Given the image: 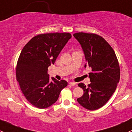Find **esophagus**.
Wrapping results in <instances>:
<instances>
[{
  "instance_id": "1",
  "label": "esophagus",
  "mask_w": 132,
  "mask_h": 132,
  "mask_svg": "<svg viewBox=\"0 0 132 132\" xmlns=\"http://www.w3.org/2000/svg\"><path fill=\"white\" fill-rule=\"evenodd\" d=\"M69 84H70V86H75V85H76V83H75V82H70V83H69Z\"/></svg>"
}]
</instances>
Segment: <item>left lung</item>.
I'll list each match as a JSON object with an SVG mask.
<instances>
[{"label": "left lung", "mask_w": 132, "mask_h": 132, "mask_svg": "<svg viewBox=\"0 0 132 132\" xmlns=\"http://www.w3.org/2000/svg\"><path fill=\"white\" fill-rule=\"evenodd\" d=\"M73 36L81 45L86 62L92 69L89 73L91 83L88 86L83 83L78 84L84 90V94L77 101L86 109L97 110L109 101L119 83L120 68L118 58L111 46L100 36L77 32Z\"/></svg>", "instance_id": "1"}]
</instances>
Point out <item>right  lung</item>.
Wrapping results in <instances>:
<instances>
[{"instance_id":"obj_1","label":"right lung","mask_w":132,"mask_h":132,"mask_svg":"<svg viewBox=\"0 0 132 132\" xmlns=\"http://www.w3.org/2000/svg\"><path fill=\"white\" fill-rule=\"evenodd\" d=\"M71 38L70 33H46L36 36L22 49L16 68V80L25 98L34 107L45 109L57 100L68 82L52 80L48 68L54 64L62 49Z\"/></svg>"}]
</instances>
